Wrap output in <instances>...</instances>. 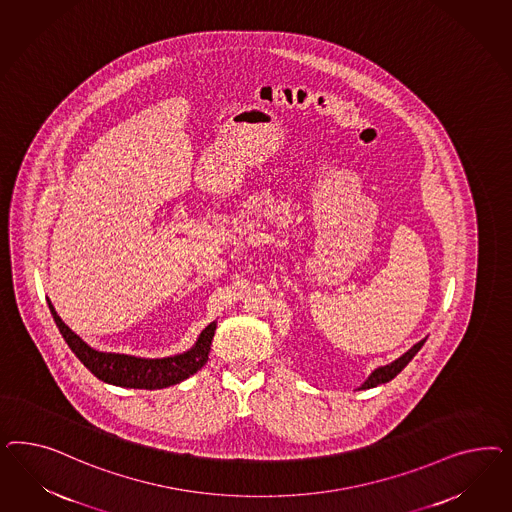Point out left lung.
<instances>
[{"instance_id": "1", "label": "left lung", "mask_w": 512, "mask_h": 512, "mask_svg": "<svg viewBox=\"0 0 512 512\" xmlns=\"http://www.w3.org/2000/svg\"><path fill=\"white\" fill-rule=\"evenodd\" d=\"M424 340H420L419 343H415L407 353H403L402 357L396 358L394 362H390L387 366H379L377 370H373L370 373V377L362 383V387L360 390H366V388L377 387V385H383V383H388V381H392L398 373L402 372L403 368L413 360V357L417 355L420 351V347L424 345Z\"/></svg>"}]
</instances>
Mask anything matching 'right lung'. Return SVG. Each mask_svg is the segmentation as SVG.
I'll return each mask as SVG.
<instances>
[{
  "label": "right lung",
  "mask_w": 512,
  "mask_h": 512,
  "mask_svg": "<svg viewBox=\"0 0 512 512\" xmlns=\"http://www.w3.org/2000/svg\"><path fill=\"white\" fill-rule=\"evenodd\" d=\"M48 308L54 317V323L60 328L63 340L77 355L78 360L97 379L114 387L157 390V388H167L182 383L189 375L199 372L206 364L212 338L216 332V321H214L202 330L195 345L184 353L165 358H140L93 349L63 323L62 317L56 313L50 300H48Z\"/></svg>",
  "instance_id": "1"
}]
</instances>
